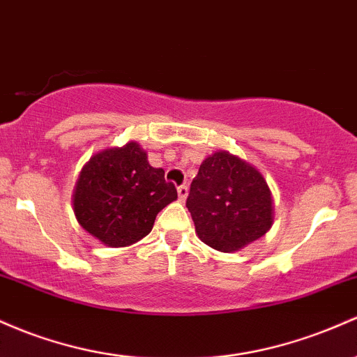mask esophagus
Returning a JSON list of instances; mask_svg holds the SVG:
<instances>
[{"label":"esophagus","instance_id":"esophagus-1","mask_svg":"<svg viewBox=\"0 0 357 357\" xmlns=\"http://www.w3.org/2000/svg\"><path fill=\"white\" fill-rule=\"evenodd\" d=\"M188 191H190V188H188V185H181L178 186V198L181 199V202H185L186 197H188Z\"/></svg>","mask_w":357,"mask_h":357}]
</instances>
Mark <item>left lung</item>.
<instances>
[{
  "label": "left lung",
  "mask_w": 357,
  "mask_h": 357,
  "mask_svg": "<svg viewBox=\"0 0 357 357\" xmlns=\"http://www.w3.org/2000/svg\"><path fill=\"white\" fill-rule=\"evenodd\" d=\"M186 206L198 237L220 252H234L264 236L273 223V198L256 167L220 151L199 166Z\"/></svg>",
  "instance_id": "obj_1"
}]
</instances>
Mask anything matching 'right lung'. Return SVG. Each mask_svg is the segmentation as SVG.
Wrapping results in <instances>:
<instances>
[{
  "instance_id": "1",
  "label": "right lung",
  "mask_w": 357,
  "mask_h": 357,
  "mask_svg": "<svg viewBox=\"0 0 357 357\" xmlns=\"http://www.w3.org/2000/svg\"><path fill=\"white\" fill-rule=\"evenodd\" d=\"M178 198L164 171L152 167L137 142L89 159L74 190V213L86 232L109 248L146 237L158 213Z\"/></svg>"
}]
</instances>
